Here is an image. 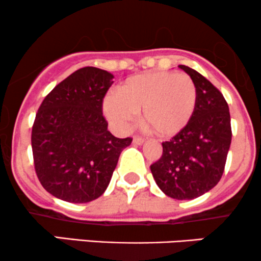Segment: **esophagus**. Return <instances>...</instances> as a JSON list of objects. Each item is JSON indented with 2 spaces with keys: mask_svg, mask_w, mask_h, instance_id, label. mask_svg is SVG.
Masks as SVG:
<instances>
[{
  "mask_svg": "<svg viewBox=\"0 0 261 261\" xmlns=\"http://www.w3.org/2000/svg\"><path fill=\"white\" fill-rule=\"evenodd\" d=\"M133 143H134V144H137V145H142L143 143H144V139L140 138V137H134Z\"/></svg>",
  "mask_w": 261,
  "mask_h": 261,
  "instance_id": "34e87169",
  "label": "esophagus"
}]
</instances>
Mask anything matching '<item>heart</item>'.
I'll return each instance as SVG.
<instances>
[{
    "label": "heart",
    "instance_id": "1",
    "mask_svg": "<svg viewBox=\"0 0 261 261\" xmlns=\"http://www.w3.org/2000/svg\"><path fill=\"white\" fill-rule=\"evenodd\" d=\"M196 103L197 89L189 75L156 71L123 81L118 95L105 97L103 111L117 128L125 130L142 110L145 129L160 138H170L189 124Z\"/></svg>",
    "mask_w": 261,
    "mask_h": 261
}]
</instances>
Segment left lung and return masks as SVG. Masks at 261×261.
I'll list each match as a JSON object with an SVG mask.
<instances>
[{
    "label": "left lung",
    "instance_id": "1",
    "mask_svg": "<svg viewBox=\"0 0 261 261\" xmlns=\"http://www.w3.org/2000/svg\"><path fill=\"white\" fill-rule=\"evenodd\" d=\"M194 80L197 103L191 121L169 142L150 165L151 174L166 196L192 200L221 180L232 140L229 107L217 87L191 67L178 65Z\"/></svg>",
    "mask_w": 261,
    "mask_h": 261
}]
</instances>
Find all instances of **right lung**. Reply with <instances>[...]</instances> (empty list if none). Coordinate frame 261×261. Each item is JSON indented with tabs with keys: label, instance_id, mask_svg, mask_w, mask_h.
<instances>
[{
	"label": "right lung",
	"instance_id": "1",
	"mask_svg": "<svg viewBox=\"0 0 261 261\" xmlns=\"http://www.w3.org/2000/svg\"><path fill=\"white\" fill-rule=\"evenodd\" d=\"M113 75L98 67L76 70L40 105L32 128L34 169L49 194L86 203L106 191L122 150L132 138L107 129L102 102Z\"/></svg>",
	"mask_w": 261,
	"mask_h": 261
}]
</instances>
